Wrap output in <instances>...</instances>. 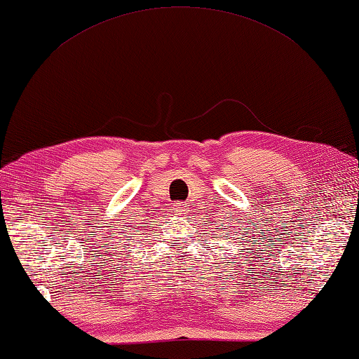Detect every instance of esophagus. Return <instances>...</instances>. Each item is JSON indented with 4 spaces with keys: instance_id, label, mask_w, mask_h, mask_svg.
<instances>
[{
    "instance_id": "obj_1",
    "label": "esophagus",
    "mask_w": 359,
    "mask_h": 359,
    "mask_svg": "<svg viewBox=\"0 0 359 359\" xmlns=\"http://www.w3.org/2000/svg\"><path fill=\"white\" fill-rule=\"evenodd\" d=\"M187 210H189V204L187 203H175L173 204V212H175V214L182 215V214H187Z\"/></svg>"
}]
</instances>
